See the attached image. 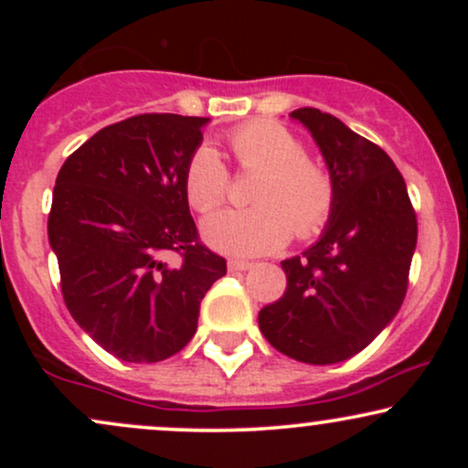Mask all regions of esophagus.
Returning <instances> with one entry per match:
<instances>
[{
    "label": "esophagus",
    "instance_id": "obj_1",
    "mask_svg": "<svg viewBox=\"0 0 468 468\" xmlns=\"http://www.w3.org/2000/svg\"><path fill=\"white\" fill-rule=\"evenodd\" d=\"M252 268L250 261H244V260H229V271L230 272H241V271H249Z\"/></svg>",
    "mask_w": 468,
    "mask_h": 468
}]
</instances>
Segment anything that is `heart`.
Segmentation results:
<instances>
[{
	"label": "heart",
	"mask_w": 468,
	"mask_h": 468,
	"mask_svg": "<svg viewBox=\"0 0 468 468\" xmlns=\"http://www.w3.org/2000/svg\"><path fill=\"white\" fill-rule=\"evenodd\" d=\"M229 147L241 174H257L250 208L208 218L202 235L230 255H261L294 238L319 235L336 211L338 186L324 165L305 155L303 143L288 127L252 121L229 133ZM230 174L219 154L200 144L185 166V196L197 213H211L227 200Z\"/></svg>",
	"instance_id": "heart-1"
}]
</instances>
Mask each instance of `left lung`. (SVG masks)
I'll use <instances>...</instances> for the list:
<instances>
[{"instance_id":"obj_1","label":"left lung","mask_w":468,"mask_h":468,"mask_svg":"<svg viewBox=\"0 0 468 468\" xmlns=\"http://www.w3.org/2000/svg\"><path fill=\"white\" fill-rule=\"evenodd\" d=\"M290 116L319 144L338 202L321 239L282 261L286 292L260 310V330L294 361L332 365L365 350L400 310L418 219L400 171L378 144L314 107Z\"/></svg>"}]
</instances>
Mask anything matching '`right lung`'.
Wrapping results in <instances>:
<instances>
[{
  "instance_id": "obj_1",
  "label": "right lung",
  "mask_w": 468,
  "mask_h": 468,
  "mask_svg": "<svg viewBox=\"0 0 468 468\" xmlns=\"http://www.w3.org/2000/svg\"><path fill=\"white\" fill-rule=\"evenodd\" d=\"M208 118L138 114L68 155L52 191L48 239L69 314L127 363L178 354L227 260L200 241L185 166ZM178 254L174 267L168 257Z\"/></svg>"
}]
</instances>
